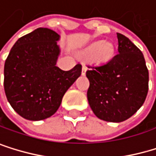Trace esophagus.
I'll use <instances>...</instances> for the list:
<instances>
[{
  "mask_svg": "<svg viewBox=\"0 0 156 156\" xmlns=\"http://www.w3.org/2000/svg\"><path fill=\"white\" fill-rule=\"evenodd\" d=\"M87 68L85 67V66H83L82 67V75H84L85 74V73H87Z\"/></svg>",
  "mask_w": 156,
  "mask_h": 156,
  "instance_id": "esophagus-1",
  "label": "esophagus"
}]
</instances>
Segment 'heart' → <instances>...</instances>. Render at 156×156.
I'll return each instance as SVG.
<instances>
[{"mask_svg":"<svg viewBox=\"0 0 156 156\" xmlns=\"http://www.w3.org/2000/svg\"><path fill=\"white\" fill-rule=\"evenodd\" d=\"M112 53L113 49L111 44L99 41L87 46L81 53V57L87 60H93L95 62H104L112 58Z\"/></svg>","mask_w":156,"mask_h":156,"instance_id":"obj_1","label":"heart"}]
</instances>
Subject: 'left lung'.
<instances>
[{
	"mask_svg": "<svg viewBox=\"0 0 156 156\" xmlns=\"http://www.w3.org/2000/svg\"><path fill=\"white\" fill-rule=\"evenodd\" d=\"M118 54L107 63L88 67V103L98 118L119 123L131 117L144 103L149 72L141 51L117 33Z\"/></svg>",
	"mask_w": 156,
	"mask_h": 156,
	"instance_id": "8db88e82",
	"label": "left lung"
}]
</instances>
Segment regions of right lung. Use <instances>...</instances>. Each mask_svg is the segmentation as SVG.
I'll list each match as a JSON object with an SVG mask.
<instances>
[{
    "label": "right lung",
    "mask_w": 156,
    "mask_h": 156,
    "mask_svg": "<svg viewBox=\"0 0 156 156\" xmlns=\"http://www.w3.org/2000/svg\"><path fill=\"white\" fill-rule=\"evenodd\" d=\"M59 35L39 28L19 38L4 63V92L23 118L46 119L55 113L69 87L81 75L82 65L69 71L57 67Z\"/></svg>",
    "instance_id": "obj_1"
}]
</instances>
